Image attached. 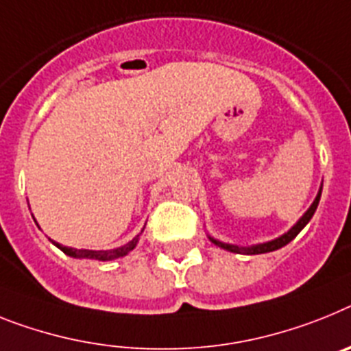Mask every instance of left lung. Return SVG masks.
Returning <instances> with one entry per match:
<instances>
[{"label": "left lung", "mask_w": 351, "mask_h": 351, "mask_svg": "<svg viewBox=\"0 0 351 351\" xmlns=\"http://www.w3.org/2000/svg\"><path fill=\"white\" fill-rule=\"evenodd\" d=\"M319 198H321V189H319V193H317L316 199H314L311 207H308V210L305 212L302 217H300L298 223H296V225H294L293 228L287 232V234L280 235V237H276V239H273V241H267V243L255 244V246H248V248H241V246H234V244L221 243V241L214 239V237H208V239H210L214 244H217L219 248L228 250V252H234V253H248V255H257V253L275 252V250L282 248V246H285V244H289L291 241H293L294 237H296V235L303 230V226L307 225L308 221H311V217L314 216V212H316V208H317V203H319Z\"/></svg>", "instance_id": "obj_1"}]
</instances>
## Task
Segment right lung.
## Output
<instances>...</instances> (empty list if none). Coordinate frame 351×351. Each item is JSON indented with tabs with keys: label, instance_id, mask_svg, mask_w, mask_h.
Listing matches in <instances>:
<instances>
[{
	"label": "right lung",
	"instance_id": "obj_1",
	"mask_svg": "<svg viewBox=\"0 0 351 351\" xmlns=\"http://www.w3.org/2000/svg\"><path fill=\"white\" fill-rule=\"evenodd\" d=\"M143 234V232H141ZM141 234L137 235V237H134V239L130 241V243H126L125 246H121V248H114V250H76V248H67V246H62V244L58 243H53L57 248H60L62 252L66 253V255H69V257H75V258H94V261H114V258H119V257H125V255H128V253L132 252V250L137 246V243H139V237Z\"/></svg>",
	"mask_w": 351,
	"mask_h": 351
}]
</instances>
